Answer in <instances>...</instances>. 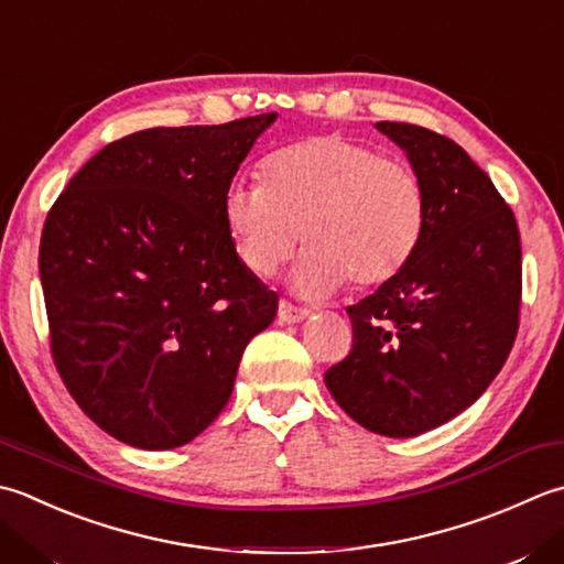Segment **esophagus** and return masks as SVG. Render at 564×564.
<instances>
[{"label": "esophagus", "mask_w": 564, "mask_h": 564, "mask_svg": "<svg viewBox=\"0 0 564 564\" xmlns=\"http://www.w3.org/2000/svg\"><path fill=\"white\" fill-rule=\"evenodd\" d=\"M311 315V311L307 307H301V305H293L291 301H283L279 303V323H301L303 317Z\"/></svg>", "instance_id": "34e87169"}]
</instances>
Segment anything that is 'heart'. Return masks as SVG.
Masks as SVG:
<instances>
[{"mask_svg": "<svg viewBox=\"0 0 564 564\" xmlns=\"http://www.w3.org/2000/svg\"><path fill=\"white\" fill-rule=\"evenodd\" d=\"M239 261L269 275L301 237L295 281L311 293L369 291L399 275L421 247L427 197L411 165L367 141L319 134L273 151L261 181H235L223 203Z\"/></svg>", "mask_w": 564, "mask_h": 564, "instance_id": "heart-1", "label": "heart"}]
</instances>
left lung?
<instances>
[{
  "label": "left lung",
  "mask_w": 564,
  "mask_h": 564,
  "mask_svg": "<svg viewBox=\"0 0 564 564\" xmlns=\"http://www.w3.org/2000/svg\"><path fill=\"white\" fill-rule=\"evenodd\" d=\"M408 153L427 197L415 257L349 305L351 349L325 371L349 417L386 437L452 421L487 391L518 335L521 235L491 178L455 141L377 121Z\"/></svg>",
  "instance_id": "8db88e82"
}]
</instances>
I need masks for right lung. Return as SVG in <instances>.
Returning a JSON list of instances; mask_svg holds the SVG:
<instances>
[{
    "mask_svg": "<svg viewBox=\"0 0 564 564\" xmlns=\"http://www.w3.org/2000/svg\"><path fill=\"white\" fill-rule=\"evenodd\" d=\"M275 119L159 127L107 143L48 209L39 273L51 357L119 443L171 449L223 413L279 295L239 261L223 203Z\"/></svg>",
    "mask_w": 564,
    "mask_h": 564,
    "instance_id": "1",
    "label": "right lung"
}]
</instances>
